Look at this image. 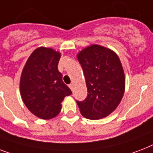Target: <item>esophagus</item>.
Wrapping results in <instances>:
<instances>
[{
	"label": "esophagus",
	"mask_w": 153,
	"mask_h": 153,
	"mask_svg": "<svg viewBox=\"0 0 153 153\" xmlns=\"http://www.w3.org/2000/svg\"><path fill=\"white\" fill-rule=\"evenodd\" d=\"M73 86H73V84H70V85H69V87H70V89H71V91H73Z\"/></svg>",
	"instance_id": "obj_1"
}]
</instances>
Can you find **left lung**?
I'll return each mask as SVG.
<instances>
[{
  "instance_id": "obj_1",
  "label": "left lung",
  "mask_w": 153,
  "mask_h": 153,
  "mask_svg": "<svg viewBox=\"0 0 153 153\" xmlns=\"http://www.w3.org/2000/svg\"><path fill=\"white\" fill-rule=\"evenodd\" d=\"M86 79L87 97L76 101L82 115L91 120L103 118L115 110L125 92L126 80L116 53L93 44L77 55Z\"/></svg>"
}]
</instances>
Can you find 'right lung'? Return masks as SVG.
Returning a JSON list of instances; mask_svg holds the SVG:
<instances>
[{"mask_svg": "<svg viewBox=\"0 0 153 153\" xmlns=\"http://www.w3.org/2000/svg\"><path fill=\"white\" fill-rule=\"evenodd\" d=\"M60 56L53 49L40 47L32 53L22 71V100L31 113L41 119L57 116L63 98L72 94L58 70Z\"/></svg>", "mask_w": 153, "mask_h": 153, "instance_id": "1", "label": "right lung"}]
</instances>
